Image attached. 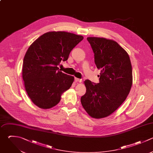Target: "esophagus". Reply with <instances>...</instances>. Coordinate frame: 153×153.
Masks as SVG:
<instances>
[{
    "label": "esophagus",
    "mask_w": 153,
    "mask_h": 153,
    "mask_svg": "<svg viewBox=\"0 0 153 153\" xmlns=\"http://www.w3.org/2000/svg\"><path fill=\"white\" fill-rule=\"evenodd\" d=\"M75 82H82L81 79H79V78H75Z\"/></svg>",
    "instance_id": "obj_1"
}]
</instances>
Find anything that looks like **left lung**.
<instances>
[{"mask_svg": "<svg viewBox=\"0 0 153 153\" xmlns=\"http://www.w3.org/2000/svg\"><path fill=\"white\" fill-rule=\"evenodd\" d=\"M87 39L101 72L99 83L88 79L84 82L86 93L81 102L90 117L102 118L112 114L126 99L132 85V68L128 53L115 41L98 37Z\"/></svg>", "mask_w": 153, "mask_h": 153, "instance_id": "8db88e82", "label": "left lung"}]
</instances>
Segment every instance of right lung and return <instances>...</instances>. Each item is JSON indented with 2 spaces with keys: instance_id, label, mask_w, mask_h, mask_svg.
<instances>
[{
  "instance_id": "add662e5",
  "label": "right lung",
  "mask_w": 153,
  "mask_h": 153,
  "mask_svg": "<svg viewBox=\"0 0 153 153\" xmlns=\"http://www.w3.org/2000/svg\"><path fill=\"white\" fill-rule=\"evenodd\" d=\"M84 37L66 32H49L29 47L23 60L22 76L32 102L42 109L57 105L62 94L72 85L74 77L59 71L72 49Z\"/></svg>"
}]
</instances>
